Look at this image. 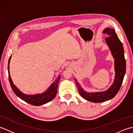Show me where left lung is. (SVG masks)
<instances>
[{
	"label": "left lung",
	"mask_w": 133,
	"mask_h": 133,
	"mask_svg": "<svg viewBox=\"0 0 133 133\" xmlns=\"http://www.w3.org/2000/svg\"><path fill=\"white\" fill-rule=\"evenodd\" d=\"M103 33L106 34L108 36L105 39V41L114 59L115 77L113 83L105 91L89 92L84 90L80 83L74 78L81 97L84 99L94 103L103 102L113 98L119 91L126 72V61L123 44L115 30L111 28H106Z\"/></svg>",
	"instance_id": "left-lung-1"
}]
</instances>
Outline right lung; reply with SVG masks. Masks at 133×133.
<instances>
[{"label":"right lung","instance_id":"1","mask_svg":"<svg viewBox=\"0 0 133 133\" xmlns=\"http://www.w3.org/2000/svg\"><path fill=\"white\" fill-rule=\"evenodd\" d=\"M11 58V55L8 59V78H9V82L11 88H12L14 92L15 93L17 97L21 98L27 103H30L34 106H41L46 104L52 101L54 98H55V96L57 94V89L58 87V84L61 79V75H59L58 77L55 79L54 82L51 84L46 91L36 94H26L22 92L15 84L11 79L10 72V63Z\"/></svg>","mask_w":133,"mask_h":133}]
</instances>
